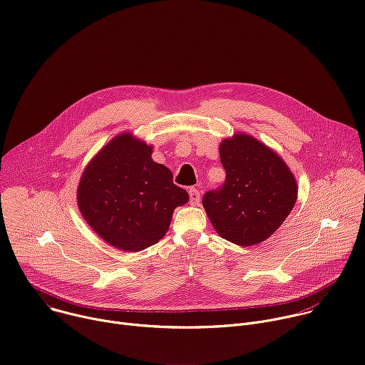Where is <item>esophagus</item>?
<instances>
[{"mask_svg": "<svg viewBox=\"0 0 365 365\" xmlns=\"http://www.w3.org/2000/svg\"><path fill=\"white\" fill-rule=\"evenodd\" d=\"M189 197H190V205H199L200 190L197 187H190L189 189Z\"/></svg>", "mask_w": 365, "mask_h": 365, "instance_id": "1", "label": "esophagus"}]
</instances>
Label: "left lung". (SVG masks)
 Instances as JSON below:
<instances>
[{
    "instance_id": "left-lung-1",
    "label": "left lung",
    "mask_w": 365,
    "mask_h": 365,
    "mask_svg": "<svg viewBox=\"0 0 365 365\" xmlns=\"http://www.w3.org/2000/svg\"><path fill=\"white\" fill-rule=\"evenodd\" d=\"M220 158L227 178L221 189L203 195L207 218L224 240L237 245L266 241L296 203L292 170L274 150L245 133L222 140Z\"/></svg>"
}]
</instances>
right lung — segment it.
Wrapping results in <instances>:
<instances>
[{
  "label": "right lung",
  "mask_w": 365,
  "mask_h": 365,
  "mask_svg": "<svg viewBox=\"0 0 365 365\" xmlns=\"http://www.w3.org/2000/svg\"><path fill=\"white\" fill-rule=\"evenodd\" d=\"M153 145L121 133L85 168L78 206L88 225L110 245L128 252L159 242L173 211L189 200L172 172L151 159Z\"/></svg>",
  "instance_id": "1"
}]
</instances>
